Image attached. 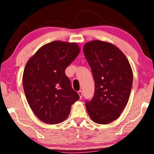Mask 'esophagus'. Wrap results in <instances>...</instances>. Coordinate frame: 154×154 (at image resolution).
Returning a JSON list of instances; mask_svg holds the SVG:
<instances>
[{"instance_id": "esophagus-1", "label": "esophagus", "mask_w": 154, "mask_h": 154, "mask_svg": "<svg viewBox=\"0 0 154 154\" xmlns=\"http://www.w3.org/2000/svg\"><path fill=\"white\" fill-rule=\"evenodd\" d=\"M78 94H79L80 98H82V96H83V91H78Z\"/></svg>"}]
</instances>
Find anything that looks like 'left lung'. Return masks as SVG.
Masks as SVG:
<instances>
[{
	"label": "left lung",
	"mask_w": 154,
	"mask_h": 154,
	"mask_svg": "<svg viewBox=\"0 0 154 154\" xmlns=\"http://www.w3.org/2000/svg\"><path fill=\"white\" fill-rule=\"evenodd\" d=\"M83 52L94 81V94L85 104L87 112L94 122L107 124L120 116L129 100L132 68L123 52L109 42H89Z\"/></svg>",
	"instance_id": "obj_1"
}]
</instances>
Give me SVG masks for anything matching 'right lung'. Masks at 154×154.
Returning a JSON list of instances; mask_svg holds the SVG:
<instances>
[{"label":"right lung","instance_id":"1","mask_svg":"<svg viewBox=\"0 0 154 154\" xmlns=\"http://www.w3.org/2000/svg\"><path fill=\"white\" fill-rule=\"evenodd\" d=\"M80 51L77 43L54 41L41 47L26 65L22 77L25 95L32 110L43 122H63L72 104L79 99L65 71Z\"/></svg>","mask_w":154,"mask_h":154}]
</instances>
